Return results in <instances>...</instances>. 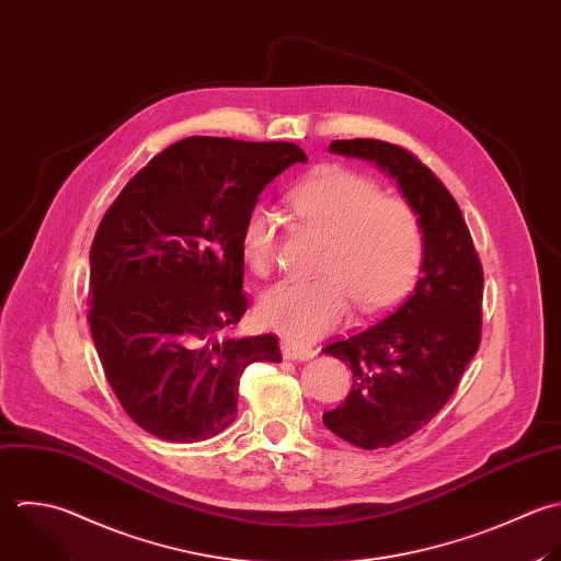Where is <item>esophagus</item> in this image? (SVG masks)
Listing matches in <instances>:
<instances>
[{"label": "esophagus", "instance_id": "esophagus-1", "mask_svg": "<svg viewBox=\"0 0 561 561\" xmlns=\"http://www.w3.org/2000/svg\"><path fill=\"white\" fill-rule=\"evenodd\" d=\"M282 354L286 360H310L317 356V350L308 347V345L293 343V341H282Z\"/></svg>", "mask_w": 561, "mask_h": 561}]
</instances>
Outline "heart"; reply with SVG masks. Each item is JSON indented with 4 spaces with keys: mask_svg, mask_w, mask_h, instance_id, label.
Returning a JSON list of instances; mask_svg holds the SVG:
<instances>
[{
    "mask_svg": "<svg viewBox=\"0 0 561 561\" xmlns=\"http://www.w3.org/2000/svg\"><path fill=\"white\" fill-rule=\"evenodd\" d=\"M299 220L328 238L317 282H279L257 304L260 321L288 341H314L350 314L352 301L365 314L398 304L413 286L424 231L415 207L382 194L367 176L325 165L293 194ZM277 214L255 205L242 225L247 266L266 275L277 244Z\"/></svg>",
    "mask_w": 561,
    "mask_h": 561,
    "instance_id": "b5f03b06",
    "label": "heart"
}]
</instances>
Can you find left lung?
<instances>
[{
  "instance_id": "left-lung-1",
  "label": "left lung",
  "mask_w": 561,
  "mask_h": 561,
  "mask_svg": "<svg viewBox=\"0 0 561 561\" xmlns=\"http://www.w3.org/2000/svg\"><path fill=\"white\" fill-rule=\"evenodd\" d=\"M330 152L376 163L415 207L422 277L382 321L323 350L350 365L352 391L323 424L363 448H389L426 426L455 393L481 343L483 268L461 209L415 154L380 139H336Z\"/></svg>"
}]
</instances>
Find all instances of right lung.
<instances>
[{
	"mask_svg": "<svg viewBox=\"0 0 561 561\" xmlns=\"http://www.w3.org/2000/svg\"><path fill=\"white\" fill-rule=\"evenodd\" d=\"M306 161L290 141L187 137L104 214L89 253V328L113 393L150 435L194 444L222 433L244 369L282 360L277 336L227 332L247 312L244 218Z\"/></svg>",
	"mask_w": 561,
	"mask_h": 561,
	"instance_id": "add662e5",
	"label": "right lung"
}]
</instances>
